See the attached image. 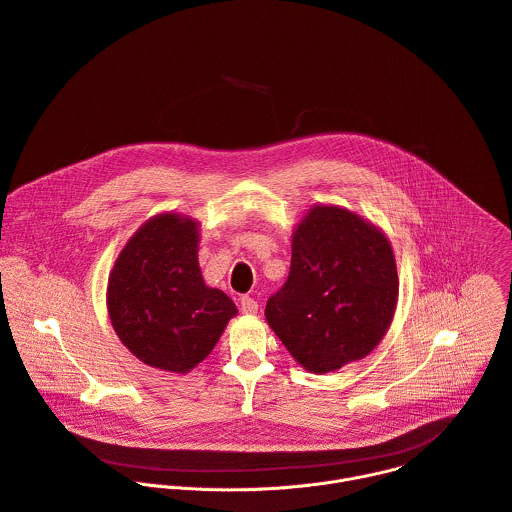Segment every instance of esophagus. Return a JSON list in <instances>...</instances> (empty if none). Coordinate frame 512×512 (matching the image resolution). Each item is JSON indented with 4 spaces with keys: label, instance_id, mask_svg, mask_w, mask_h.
<instances>
[{
    "label": "esophagus",
    "instance_id": "34e87169",
    "mask_svg": "<svg viewBox=\"0 0 512 512\" xmlns=\"http://www.w3.org/2000/svg\"><path fill=\"white\" fill-rule=\"evenodd\" d=\"M257 309H259V305H257V301H255L253 297H249V295L241 297V311H243L245 315H255Z\"/></svg>",
    "mask_w": 512,
    "mask_h": 512
}]
</instances>
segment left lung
Wrapping results in <instances>:
<instances>
[{"mask_svg": "<svg viewBox=\"0 0 512 512\" xmlns=\"http://www.w3.org/2000/svg\"><path fill=\"white\" fill-rule=\"evenodd\" d=\"M396 255L386 233L339 205H313L291 235V269L265 319L293 360L327 374L364 360L398 305Z\"/></svg>", "mask_w": 512, "mask_h": 512, "instance_id": "left-lung-1", "label": "left lung"}]
</instances>
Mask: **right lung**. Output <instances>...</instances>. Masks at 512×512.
<instances>
[{"label":"right lung","mask_w":512,"mask_h":512,"mask_svg":"<svg viewBox=\"0 0 512 512\" xmlns=\"http://www.w3.org/2000/svg\"><path fill=\"white\" fill-rule=\"evenodd\" d=\"M201 223L166 211L126 241L108 275L106 307L122 346L142 364L189 374L217 346L237 305L199 267Z\"/></svg>","instance_id":"add662e5"}]
</instances>
